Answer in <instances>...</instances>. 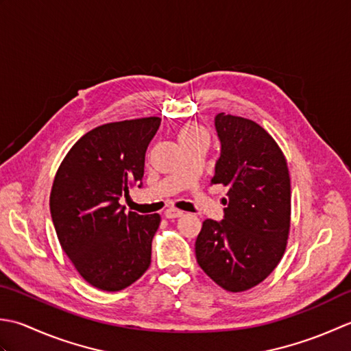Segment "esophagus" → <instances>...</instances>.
<instances>
[{
    "instance_id": "1",
    "label": "esophagus",
    "mask_w": 351,
    "mask_h": 351,
    "mask_svg": "<svg viewBox=\"0 0 351 351\" xmlns=\"http://www.w3.org/2000/svg\"><path fill=\"white\" fill-rule=\"evenodd\" d=\"M163 215H165L168 219H174V218H180L183 215V212L178 209H174V207H169V209L163 212Z\"/></svg>"
}]
</instances>
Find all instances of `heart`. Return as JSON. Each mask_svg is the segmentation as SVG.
<instances>
[{"label":"heart","mask_w":351,"mask_h":351,"mask_svg":"<svg viewBox=\"0 0 351 351\" xmlns=\"http://www.w3.org/2000/svg\"><path fill=\"white\" fill-rule=\"evenodd\" d=\"M192 136H206V132L203 130L202 127L194 125V124H189V125H184L180 134H178V139H184V138H192Z\"/></svg>","instance_id":"1"}]
</instances>
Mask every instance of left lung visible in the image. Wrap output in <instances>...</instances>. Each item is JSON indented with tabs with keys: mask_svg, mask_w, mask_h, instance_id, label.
I'll list each match as a JSON object with an SVG mask.
<instances>
[{
	"mask_svg": "<svg viewBox=\"0 0 351 351\" xmlns=\"http://www.w3.org/2000/svg\"><path fill=\"white\" fill-rule=\"evenodd\" d=\"M221 156L212 184L227 188L224 219H206L198 265L221 288L242 292L273 273L291 227V178L280 147L254 121L218 113Z\"/></svg>",
	"mask_w": 351,
	"mask_h": 351,
	"instance_id": "obj_1",
	"label": "left lung"
}]
</instances>
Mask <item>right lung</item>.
Listing matches in <instances>:
<instances>
[{
    "mask_svg": "<svg viewBox=\"0 0 351 351\" xmlns=\"http://www.w3.org/2000/svg\"><path fill=\"white\" fill-rule=\"evenodd\" d=\"M159 117L95 127L57 169L49 212L62 250L86 282L115 292L134 283L152 262L159 213L125 212L119 198L141 186L145 153Z\"/></svg>",
    "mask_w": 351,
    "mask_h": 351,
    "instance_id": "add662e5",
    "label": "right lung"
}]
</instances>
